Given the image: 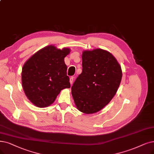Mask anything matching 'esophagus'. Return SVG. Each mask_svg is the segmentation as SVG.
<instances>
[{
    "mask_svg": "<svg viewBox=\"0 0 154 154\" xmlns=\"http://www.w3.org/2000/svg\"><path fill=\"white\" fill-rule=\"evenodd\" d=\"M73 79H74V77H73V76H71V77L69 78V82H70L71 85H72V83H73Z\"/></svg>",
    "mask_w": 154,
    "mask_h": 154,
    "instance_id": "esophagus-1",
    "label": "esophagus"
}]
</instances>
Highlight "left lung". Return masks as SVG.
<instances>
[{
    "label": "left lung",
    "instance_id": "8db88e82",
    "mask_svg": "<svg viewBox=\"0 0 154 154\" xmlns=\"http://www.w3.org/2000/svg\"><path fill=\"white\" fill-rule=\"evenodd\" d=\"M82 67L71 87L72 95L79 111L95 113L116 94L122 78L121 67L111 54L100 48L83 52Z\"/></svg>",
    "mask_w": 154,
    "mask_h": 154
}]
</instances>
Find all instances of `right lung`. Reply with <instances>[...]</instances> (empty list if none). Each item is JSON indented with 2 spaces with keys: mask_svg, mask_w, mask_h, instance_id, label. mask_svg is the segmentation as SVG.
Wrapping results in <instances>:
<instances>
[{
  "mask_svg": "<svg viewBox=\"0 0 154 154\" xmlns=\"http://www.w3.org/2000/svg\"><path fill=\"white\" fill-rule=\"evenodd\" d=\"M69 52L68 48L60 50L49 45L35 53L24 64L21 73L23 88L35 106H50L60 90L71 87L64 60Z\"/></svg>",
  "mask_w": 154,
  "mask_h": 154,
  "instance_id": "add662e5",
  "label": "right lung"
}]
</instances>
